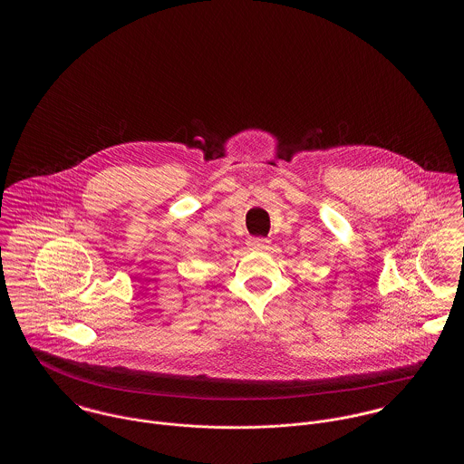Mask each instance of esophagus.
Instances as JSON below:
<instances>
[{
	"instance_id": "1",
	"label": "esophagus",
	"mask_w": 464,
	"mask_h": 464,
	"mask_svg": "<svg viewBox=\"0 0 464 464\" xmlns=\"http://www.w3.org/2000/svg\"><path fill=\"white\" fill-rule=\"evenodd\" d=\"M248 245H250L252 248H256V250H267L269 240L263 238V237H257V238H250Z\"/></svg>"
}]
</instances>
